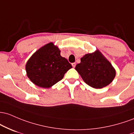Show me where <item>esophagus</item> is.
<instances>
[{
	"instance_id": "obj_1",
	"label": "esophagus",
	"mask_w": 134,
	"mask_h": 134,
	"mask_svg": "<svg viewBox=\"0 0 134 134\" xmlns=\"http://www.w3.org/2000/svg\"><path fill=\"white\" fill-rule=\"evenodd\" d=\"M71 65H72V66H73V68H75V66H76V63H73L71 64Z\"/></svg>"
}]
</instances>
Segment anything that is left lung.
I'll return each mask as SVG.
<instances>
[{
    "label": "left lung",
    "mask_w": 134,
    "mask_h": 134,
    "mask_svg": "<svg viewBox=\"0 0 134 134\" xmlns=\"http://www.w3.org/2000/svg\"><path fill=\"white\" fill-rule=\"evenodd\" d=\"M75 70L87 85L95 88L107 86L116 75L111 64L99 51L84 55L81 58V63L76 64Z\"/></svg>",
    "instance_id": "obj_1"
}]
</instances>
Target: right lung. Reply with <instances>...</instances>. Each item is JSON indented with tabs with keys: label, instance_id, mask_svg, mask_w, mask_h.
Instances as JSON below:
<instances>
[{
	"label": "right lung",
	"instance_id": "add662e5",
	"mask_svg": "<svg viewBox=\"0 0 134 134\" xmlns=\"http://www.w3.org/2000/svg\"><path fill=\"white\" fill-rule=\"evenodd\" d=\"M72 66L60 55V51L49 43L35 52L26 65L27 76L34 84L49 88L64 77Z\"/></svg>",
	"mask_w": 134,
	"mask_h": 134
}]
</instances>
